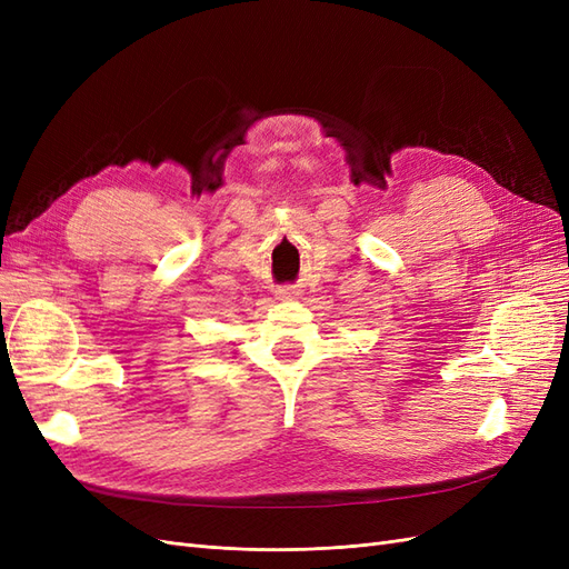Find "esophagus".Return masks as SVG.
<instances>
[{
    "instance_id": "esophagus-1",
    "label": "esophagus",
    "mask_w": 569,
    "mask_h": 569,
    "mask_svg": "<svg viewBox=\"0 0 569 569\" xmlns=\"http://www.w3.org/2000/svg\"><path fill=\"white\" fill-rule=\"evenodd\" d=\"M297 295H299L297 287H291V284H284L278 289V299H295Z\"/></svg>"
}]
</instances>
